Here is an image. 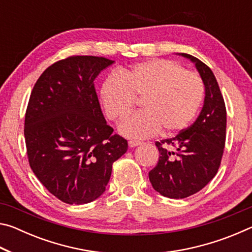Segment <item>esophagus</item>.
I'll return each mask as SVG.
<instances>
[{
	"mask_svg": "<svg viewBox=\"0 0 252 252\" xmlns=\"http://www.w3.org/2000/svg\"><path fill=\"white\" fill-rule=\"evenodd\" d=\"M141 144V142L140 141H135V140H131V141H129V147L130 148H134V147H138Z\"/></svg>",
	"mask_w": 252,
	"mask_h": 252,
	"instance_id": "34e87169",
	"label": "esophagus"
}]
</instances>
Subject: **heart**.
Instances as JSON below:
<instances>
[{
  "label": "heart",
  "mask_w": 252,
  "mask_h": 252,
  "mask_svg": "<svg viewBox=\"0 0 252 252\" xmlns=\"http://www.w3.org/2000/svg\"><path fill=\"white\" fill-rule=\"evenodd\" d=\"M201 79L176 62L150 60L111 74L101 87V101L113 121L126 118L142 99L143 111L123 121L119 130L132 139H143L158 132L170 135L190 125L203 99Z\"/></svg>",
  "instance_id": "heart-1"
}]
</instances>
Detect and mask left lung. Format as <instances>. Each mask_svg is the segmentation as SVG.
Returning a JSON list of instances; mask_svg holds the SVG:
<instances>
[{
  "instance_id": "obj_1",
  "label": "left lung",
  "mask_w": 252,
  "mask_h": 252,
  "mask_svg": "<svg viewBox=\"0 0 252 252\" xmlns=\"http://www.w3.org/2000/svg\"><path fill=\"white\" fill-rule=\"evenodd\" d=\"M182 55L194 62L206 96L193 125L173 138L156 142L159 161L149 172V179L156 191L171 199L190 197L212 180L222 159L227 129L224 100L213 72L192 55Z\"/></svg>"
}]
</instances>
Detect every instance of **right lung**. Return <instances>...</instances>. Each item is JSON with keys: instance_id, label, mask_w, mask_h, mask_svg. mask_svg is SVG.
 <instances>
[{"instance_id": "right-lung-1", "label": "right lung", "mask_w": 252, "mask_h": 252, "mask_svg": "<svg viewBox=\"0 0 252 252\" xmlns=\"http://www.w3.org/2000/svg\"><path fill=\"white\" fill-rule=\"evenodd\" d=\"M114 61L72 55L46 69L34 84L24 120L30 167L50 193L69 204L104 192L112 164L127 141L106 125L94 87Z\"/></svg>"}]
</instances>
